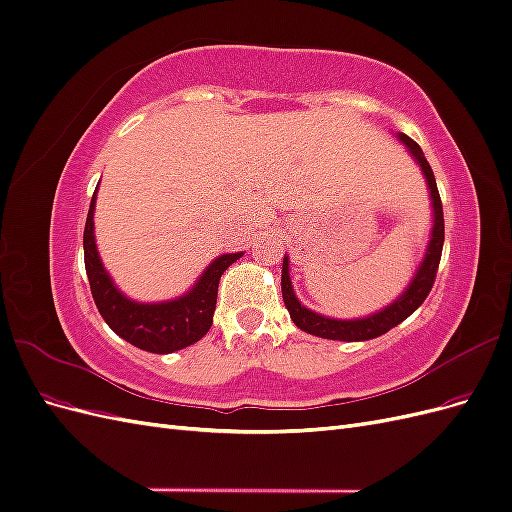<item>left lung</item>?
Returning <instances> with one entry per match:
<instances>
[{
  "instance_id": "obj_1",
  "label": "left lung",
  "mask_w": 512,
  "mask_h": 512,
  "mask_svg": "<svg viewBox=\"0 0 512 512\" xmlns=\"http://www.w3.org/2000/svg\"><path fill=\"white\" fill-rule=\"evenodd\" d=\"M399 141H404L406 147L410 149L416 162L421 164L423 173L427 177V185L431 192V203H433V230H431V241L427 247V254L421 269H418L416 277L408 290L401 294V297L389 305L382 312L363 318V320H333V318H324L312 309H307L299 303V299L294 297L292 284L288 277V260L284 258V267H282V297L286 303V309L290 312V318L294 324L305 333H312L316 337L324 339H342V342H356V339H371V337H380L382 333L391 331L397 327L399 322H404L412 312H416L421 303L427 299V294L433 288V282H436L438 275V265L442 258V245H444V215H442V200L440 192L436 185V177H433V170L429 162L425 160L421 147H418L410 136L399 134Z\"/></svg>"
}]
</instances>
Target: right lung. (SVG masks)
Masks as SVG:
<instances>
[{
	"instance_id": "right-lung-1",
	"label": "right lung",
	"mask_w": 512,
	"mask_h": 512,
	"mask_svg": "<svg viewBox=\"0 0 512 512\" xmlns=\"http://www.w3.org/2000/svg\"><path fill=\"white\" fill-rule=\"evenodd\" d=\"M94 207L96 192L91 198L83 235L85 271L98 312L108 327L132 346L156 354L188 348L203 339L213 324L220 277L232 262L241 258V254H224L213 260L207 271L200 275L198 284L181 299L166 303H136L123 297L102 267L94 241Z\"/></svg>"
}]
</instances>
